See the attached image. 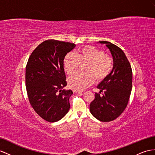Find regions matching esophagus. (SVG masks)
I'll use <instances>...</instances> for the list:
<instances>
[{
  "label": "esophagus",
  "instance_id": "obj_1",
  "mask_svg": "<svg viewBox=\"0 0 155 155\" xmlns=\"http://www.w3.org/2000/svg\"><path fill=\"white\" fill-rule=\"evenodd\" d=\"M74 92H76V93H77V94H78L79 95H82V94H83V92H82V91H79V90H74Z\"/></svg>",
  "mask_w": 155,
  "mask_h": 155
}]
</instances>
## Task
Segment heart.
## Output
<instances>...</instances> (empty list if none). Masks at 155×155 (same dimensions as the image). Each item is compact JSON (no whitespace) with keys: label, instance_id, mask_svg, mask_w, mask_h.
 <instances>
[{"label":"heart","instance_id":"obj_1","mask_svg":"<svg viewBox=\"0 0 155 155\" xmlns=\"http://www.w3.org/2000/svg\"><path fill=\"white\" fill-rule=\"evenodd\" d=\"M84 66L86 73L79 72L69 79L71 88L82 90L92 84L95 79L100 81L107 77L113 68V58L104 51L92 46L81 48L74 54H67L63 60L65 70L69 75L73 74L81 64Z\"/></svg>","mask_w":155,"mask_h":155}]
</instances>
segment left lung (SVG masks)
Returning a JSON list of instances; mask_svg holds the SVG:
<instances>
[{"instance_id": "obj_1", "label": "left lung", "mask_w": 155, "mask_h": 155, "mask_svg": "<svg viewBox=\"0 0 155 155\" xmlns=\"http://www.w3.org/2000/svg\"><path fill=\"white\" fill-rule=\"evenodd\" d=\"M105 44L113 58V68L97 88L100 93L90 105L92 115L101 122H110L118 117L126 109L132 88V71L125 54L120 48L107 41H100Z\"/></svg>"}]
</instances>
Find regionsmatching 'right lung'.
Returning a JSON list of instances; mask_svg holds the SVG:
<instances>
[{
    "label": "right lung",
    "instance_id": "right-lung-1",
    "mask_svg": "<svg viewBox=\"0 0 155 155\" xmlns=\"http://www.w3.org/2000/svg\"><path fill=\"white\" fill-rule=\"evenodd\" d=\"M74 43L48 39L31 54L25 68V85L31 105L49 122H57L68 113L72 90L67 86L63 60Z\"/></svg>",
    "mask_w": 155,
    "mask_h": 155
}]
</instances>
